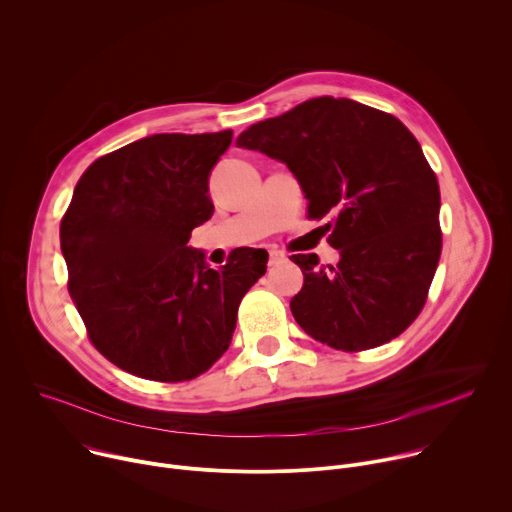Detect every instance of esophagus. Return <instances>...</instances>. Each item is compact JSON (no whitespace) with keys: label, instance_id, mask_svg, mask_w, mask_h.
<instances>
[{"label":"esophagus","instance_id":"34e87169","mask_svg":"<svg viewBox=\"0 0 512 512\" xmlns=\"http://www.w3.org/2000/svg\"><path fill=\"white\" fill-rule=\"evenodd\" d=\"M283 259H285V255H283L281 251L269 249V265H277V263H281Z\"/></svg>","mask_w":512,"mask_h":512}]
</instances>
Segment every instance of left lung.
<instances>
[{"mask_svg":"<svg viewBox=\"0 0 512 512\" xmlns=\"http://www.w3.org/2000/svg\"><path fill=\"white\" fill-rule=\"evenodd\" d=\"M289 168L338 249L291 255L304 285L296 322L336 350H367L399 336L421 312L442 253L440 186L419 141L393 115L352 99L318 97L237 137Z\"/></svg>","mask_w":512,"mask_h":512,"instance_id":"8db88e82","label":"left lung"}]
</instances>
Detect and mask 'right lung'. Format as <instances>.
I'll use <instances>...</instances> for the list:
<instances>
[{"label":"right lung","mask_w":512,"mask_h":512,"mask_svg":"<svg viewBox=\"0 0 512 512\" xmlns=\"http://www.w3.org/2000/svg\"><path fill=\"white\" fill-rule=\"evenodd\" d=\"M233 131L156 133L93 162L60 223L68 291L95 348L150 381H190L221 358L267 253L221 269L188 247L212 216L208 176Z\"/></svg>","instance_id":"right-lung-1"}]
</instances>
